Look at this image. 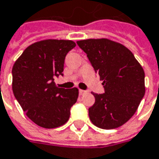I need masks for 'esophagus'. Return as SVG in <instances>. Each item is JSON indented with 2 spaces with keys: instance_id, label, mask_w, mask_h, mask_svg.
Listing matches in <instances>:
<instances>
[{
  "instance_id": "34e87169",
  "label": "esophagus",
  "mask_w": 159,
  "mask_h": 159,
  "mask_svg": "<svg viewBox=\"0 0 159 159\" xmlns=\"http://www.w3.org/2000/svg\"><path fill=\"white\" fill-rule=\"evenodd\" d=\"M79 94H81V95H84V94H86V91H84V90H81V89H80Z\"/></svg>"
}]
</instances>
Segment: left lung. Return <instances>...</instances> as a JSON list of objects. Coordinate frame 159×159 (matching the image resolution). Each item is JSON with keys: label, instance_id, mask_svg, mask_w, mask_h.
<instances>
[{"label": "left lung", "instance_id": "obj_1", "mask_svg": "<svg viewBox=\"0 0 159 159\" xmlns=\"http://www.w3.org/2000/svg\"><path fill=\"white\" fill-rule=\"evenodd\" d=\"M103 81L104 94L93 93L95 102L88 109L91 122L99 128L114 129L136 113L145 95V72L132 52L109 40L76 42Z\"/></svg>", "mask_w": 159, "mask_h": 159}]
</instances>
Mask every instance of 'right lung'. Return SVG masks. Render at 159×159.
Here are the masks:
<instances>
[{
    "mask_svg": "<svg viewBox=\"0 0 159 159\" xmlns=\"http://www.w3.org/2000/svg\"><path fill=\"white\" fill-rule=\"evenodd\" d=\"M71 40L48 39L29 45L12 66V92L26 116L37 125L55 128L65 125L76 103L78 89L56 86L63 75L67 52L75 47Z\"/></svg>",
    "mask_w": 159,
    "mask_h": 159,
    "instance_id": "add662e5",
    "label": "right lung"
}]
</instances>
